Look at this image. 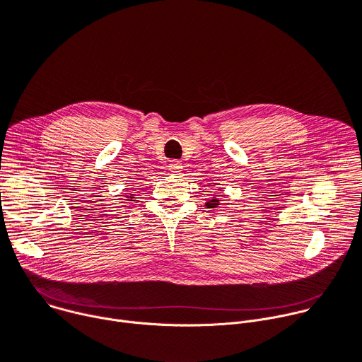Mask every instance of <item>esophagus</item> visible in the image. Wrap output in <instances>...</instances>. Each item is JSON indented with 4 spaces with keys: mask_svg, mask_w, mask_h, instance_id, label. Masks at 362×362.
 <instances>
[{
    "mask_svg": "<svg viewBox=\"0 0 362 362\" xmlns=\"http://www.w3.org/2000/svg\"><path fill=\"white\" fill-rule=\"evenodd\" d=\"M168 168H169V172L173 173V175L180 173L182 169H183V166H182V163H180L179 160H170V163H169Z\"/></svg>",
    "mask_w": 362,
    "mask_h": 362,
    "instance_id": "1",
    "label": "esophagus"
}]
</instances>
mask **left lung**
I'll return each instance as SVG.
<instances>
[{
  "label": "left lung",
  "instance_id": "obj_1",
  "mask_svg": "<svg viewBox=\"0 0 362 362\" xmlns=\"http://www.w3.org/2000/svg\"><path fill=\"white\" fill-rule=\"evenodd\" d=\"M218 204H219L218 199H211L208 203H206V208H216Z\"/></svg>",
  "mask_w": 362,
  "mask_h": 362
}]
</instances>
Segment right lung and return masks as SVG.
<instances>
[{"label": "right lung", "instance_id": "obj_1", "mask_svg": "<svg viewBox=\"0 0 362 362\" xmlns=\"http://www.w3.org/2000/svg\"><path fill=\"white\" fill-rule=\"evenodd\" d=\"M130 197H132V199H133V196H130Z\"/></svg>", "mask_w": 362, "mask_h": 362}]
</instances>
